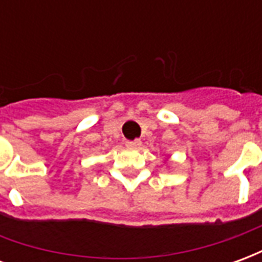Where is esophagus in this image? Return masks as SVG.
I'll return each mask as SVG.
<instances>
[{
    "label": "esophagus",
    "mask_w": 262,
    "mask_h": 262,
    "mask_svg": "<svg viewBox=\"0 0 262 262\" xmlns=\"http://www.w3.org/2000/svg\"><path fill=\"white\" fill-rule=\"evenodd\" d=\"M142 146V140L140 139H135V140H129V142H126V147L129 148H137Z\"/></svg>",
    "instance_id": "obj_1"
}]
</instances>
